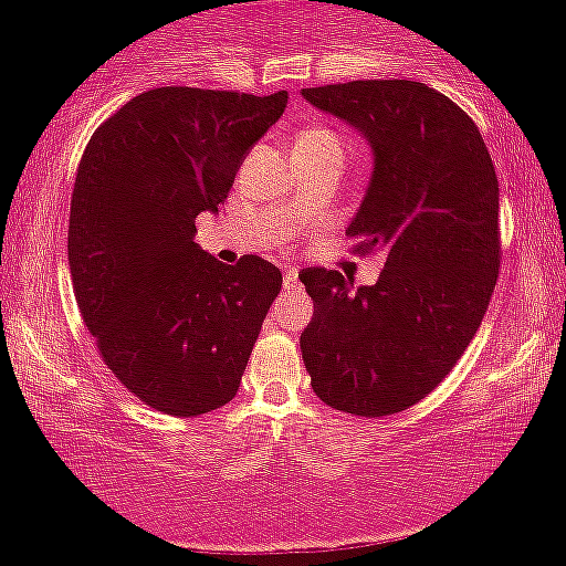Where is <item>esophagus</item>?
Wrapping results in <instances>:
<instances>
[{"label": "esophagus", "instance_id": "obj_1", "mask_svg": "<svg viewBox=\"0 0 566 566\" xmlns=\"http://www.w3.org/2000/svg\"><path fill=\"white\" fill-rule=\"evenodd\" d=\"M301 287V279H297V271H284V290H297Z\"/></svg>", "mask_w": 566, "mask_h": 566}]
</instances>
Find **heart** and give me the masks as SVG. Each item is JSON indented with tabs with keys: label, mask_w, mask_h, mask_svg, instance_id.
I'll return each instance as SVG.
<instances>
[{
	"label": "heart",
	"mask_w": 566,
	"mask_h": 566,
	"mask_svg": "<svg viewBox=\"0 0 566 566\" xmlns=\"http://www.w3.org/2000/svg\"><path fill=\"white\" fill-rule=\"evenodd\" d=\"M295 151H343V140L329 127H308L295 138Z\"/></svg>",
	"instance_id": "b5f03b06"
}]
</instances>
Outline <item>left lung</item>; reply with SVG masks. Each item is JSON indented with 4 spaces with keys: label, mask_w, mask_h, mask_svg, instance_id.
<instances>
[{
    "label": "left lung",
    "mask_w": 566,
    "mask_h": 566,
    "mask_svg": "<svg viewBox=\"0 0 566 566\" xmlns=\"http://www.w3.org/2000/svg\"><path fill=\"white\" fill-rule=\"evenodd\" d=\"M373 148V175L346 229L386 258L378 282L305 269L314 316L303 365L324 405L382 418L426 399L476 335L500 269L497 175L458 103L407 80L303 90Z\"/></svg>",
    "instance_id": "left-lung-1"
}]
</instances>
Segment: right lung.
<instances>
[{
    "mask_svg": "<svg viewBox=\"0 0 566 566\" xmlns=\"http://www.w3.org/2000/svg\"><path fill=\"white\" fill-rule=\"evenodd\" d=\"M287 93L157 87L95 129L71 193L69 265L103 361L148 407L197 418L237 396L282 271L193 242Z\"/></svg>",
    "mask_w": 566,
    "mask_h": 566,
    "instance_id": "1",
    "label": "right lung"
}]
</instances>
